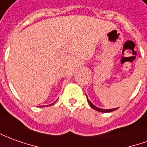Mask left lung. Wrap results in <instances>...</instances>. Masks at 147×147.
I'll list each match as a JSON object with an SVG mask.
<instances>
[{"label": "left lung", "mask_w": 147, "mask_h": 147, "mask_svg": "<svg viewBox=\"0 0 147 147\" xmlns=\"http://www.w3.org/2000/svg\"><path fill=\"white\" fill-rule=\"evenodd\" d=\"M87 102L89 103V105L91 106V108H93L94 110H97V111H99V112H103V113H108V112H112V111H114V110H116L118 108H115V109H109V110H105V109H101V108H98V107H97V106H95L93 103L91 102L87 98Z\"/></svg>", "instance_id": "obj_1"}]
</instances>
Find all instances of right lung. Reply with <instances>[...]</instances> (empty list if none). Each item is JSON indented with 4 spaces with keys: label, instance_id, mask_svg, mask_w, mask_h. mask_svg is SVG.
Here are the masks:
<instances>
[{
    "label": "right lung",
    "instance_id": "add662e5",
    "mask_svg": "<svg viewBox=\"0 0 147 147\" xmlns=\"http://www.w3.org/2000/svg\"><path fill=\"white\" fill-rule=\"evenodd\" d=\"M51 105H53V103H52ZM49 106H50V105H49ZM41 106H43V107H44V106H41Z\"/></svg>",
    "mask_w": 147,
    "mask_h": 147
}]
</instances>
